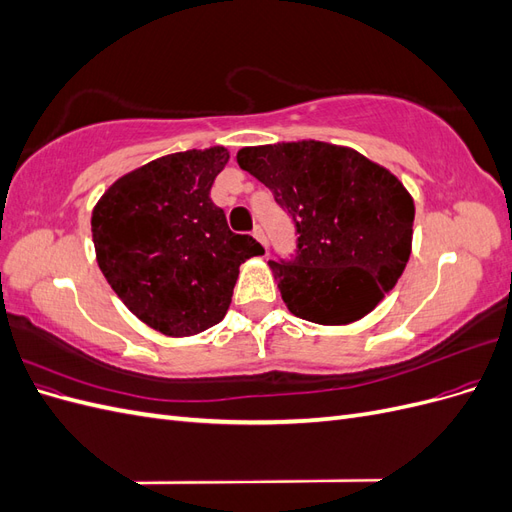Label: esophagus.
Returning <instances> with one entry per match:
<instances>
[{
    "label": "esophagus",
    "instance_id": "esophagus-1",
    "mask_svg": "<svg viewBox=\"0 0 512 512\" xmlns=\"http://www.w3.org/2000/svg\"><path fill=\"white\" fill-rule=\"evenodd\" d=\"M254 237H256L262 245L269 247V239H267V235H265V228H262V226H256V228H254Z\"/></svg>",
    "mask_w": 512,
    "mask_h": 512
}]
</instances>
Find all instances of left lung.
<instances>
[{
    "instance_id": "obj_1",
    "label": "left lung",
    "mask_w": 512,
    "mask_h": 512,
    "mask_svg": "<svg viewBox=\"0 0 512 512\" xmlns=\"http://www.w3.org/2000/svg\"><path fill=\"white\" fill-rule=\"evenodd\" d=\"M243 170L294 220L299 250L269 267L290 314L339 327L367 316L406 269L414 200L389 168L344 145L243 147Z\"/></svg>"
}]
</instances>
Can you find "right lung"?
<instances>
[{"instance_id": "right-lung-1", "label": "right lung", "mask_w": 512, "mask_h": 512, "mask_svg": "<svg viewBox=\"0 0 512 512\" xmlns=\"http://www.w3.org/2000/svg\"><path fill=\"white\" fill-rule=\"evenodd\" d=\"M226 147L170 153L130 170L91 211L96 260L130 312L168 337L218 324L239 267L265 250L235 235L209 196Z\"/></svg>"}]
</instances>
